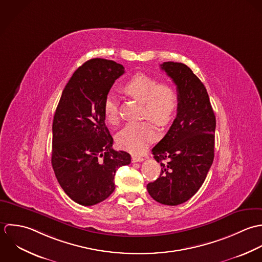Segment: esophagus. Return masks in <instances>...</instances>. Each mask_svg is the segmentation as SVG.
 Instances as JSON below:
<instances>
[{
	"mask_svg": "<svg viewBox=\"0 0 262 262\" xmlns=\"http://www.w3.org/2000/svg\"><path fill=\"white\" fill-rule=\"evenodd\" d=\"M132 161H133L134 163H135V162H142V161H144V158L141 157V156H137V155H133Z\"/></svg>",
	"mask_w": 262,
	"mask_h": 262,
	"instance_id": "34e87169",
	"label": "esophagus"
}]
</instances>
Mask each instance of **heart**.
Returning a JSON list of instances; mask_svg holds the SVG:
<instances>
[{"label":"heart","instance_id":"heart-1","mask_svg":"<svg viewBox=\"0 0 262 262\" xmlns=\"http://www.w3.org/2000/svg\"><path fill=\"white\" fill-rule=\"evenodd\" d=\"M123 91L145 104L144 117L158 125H166L172 119L178 103L175 88L168 83H158L149 75H134L123 86ZM105 118L110 124L119 121V109L116 97L109 94L103 103ZM156 127L149 121L130 122L116 137L119 147L133 153H141L157 139Z\"/></svg>","mask_w":262,"mask_h":262}]
</instances>
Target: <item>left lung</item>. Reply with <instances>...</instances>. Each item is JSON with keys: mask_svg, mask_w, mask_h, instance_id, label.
Wrapping results in <instances>:
<instances>
[{"mask_svg": "<svg viewBox=\"0 0 262 262\" xmlns=\"http://www.w3.org/2000/svg\"><path fill=\"white\" fill-rule=\"evenodd\" d=\"M161 69L177 88V115L165 137L152 149L161 174L147 185L158 203L177 206L203 185L214 157L215 116L202 81L186 64L165 61Z\"/></svg>", "mask_w": 262, "mask_h": 262, "instance_id": "1", "label": "left lung"}]
</instances>
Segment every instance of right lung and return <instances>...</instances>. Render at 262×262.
<instances>
[{
	"mask_svg": "<svg viewBox=\"0 0 262 262\" xmlns=\"http://www.w3.org/2000/svg\"><path fill=\"white\" fill-rule=\"evenodd\" d=\"M122 64L92 58L73 74L66 85L53 122L52 165L55 177L75 203L90 207L115 189L116 170L130 163V155L112 149L105 124L103 103Z\"/></svg>",
	"mask_w": 262,
	"mask_h": 262,
	"instance_id": "obj_1",
	"label": "right lung"
}]
</instances>
